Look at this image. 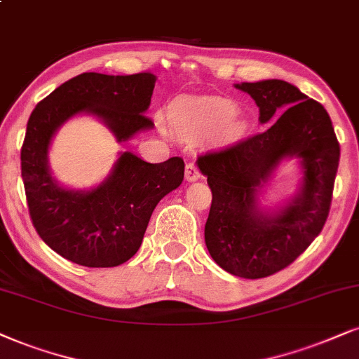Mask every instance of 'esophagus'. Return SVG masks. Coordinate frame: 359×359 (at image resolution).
<instances>
[{
	"label": "esophagus",
	"mask_w": 359,
	"mask_h": 359,
	"mask_svg": "<svg viewBox=\"0 0 359 359\" xmlns=\"http://www.w3.org/2000/svg\"><path fill=\"white\" fill-rule=\"evenodd\" d=\"M185 179H187L189 182L201 179V170H198V167L195 165L194 162H187V165H185Z\"/></svg>",
	"instance_id": "34e87169"
}]
</instances>
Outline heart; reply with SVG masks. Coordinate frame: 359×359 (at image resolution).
Instances as JSON below:
<instances>
[{"instance_id": "b5f03b06", "label": "heart", "mask_w": 359, "mask_h": 359, "mask_svg": "<svg viewBox=\"0 0 359 359\" xmlns=\"http://www.w3.org/2000/svg\"><path fill=\"white\" fill-rule=\"evenodd\" d=\"M237 112V106L229 99L222 97H189L172 107L170 117L174 126L182 133H212L225 126ZM229 130L238 129L230 122Z\"/></svg>"}]
</instances>
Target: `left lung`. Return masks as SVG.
Returning <instances> with one entry per match:
<instances>
[{"label": "left lung", "instance_id": "obj_1", "mask_svg": "<svg viewBox=\"0 0 359 359\" xmlns=\"http://www.w3.org/2000/svg\"><path fill=\"white\" fill-rule=\"evenodd\" d=\"M260 109L263 133L198 156L212 205L205 245L217 265L242 278H265L287 269L318 237L328 219L339 144L326 109L280 79L237 84ZM302 158V194L278 216L256 210V189L283 156Z\"/></svg>", "mask_w": 359, "mask_h": 359}]
</instances>
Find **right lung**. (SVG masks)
Here are the masks:
<instances>
[{
  "label": "right lung",
  "instance_id": "obj_1",
  "mask_svg": "<svg viewBox=\"0 0 359 359\" xmlns=\"http://www.w3.org/2000/svg\"><path fill=\"white\" fill-rule=\"evenodd\" d=\"M156 76L137 72L107 76L83 72L38 102L26 126L21 177L36 232L66 260L89 269L117 266L135 255L154 208L184 180V158L149 164L124 152L106 182L90 192L61 189L48 170L53 134L78 112L101 117L117 135L133 137L151 129L144 114L151 104Z\"/></svg>",
  "mask_w": 359,
  "mask_h": 359
}]
</instances>
